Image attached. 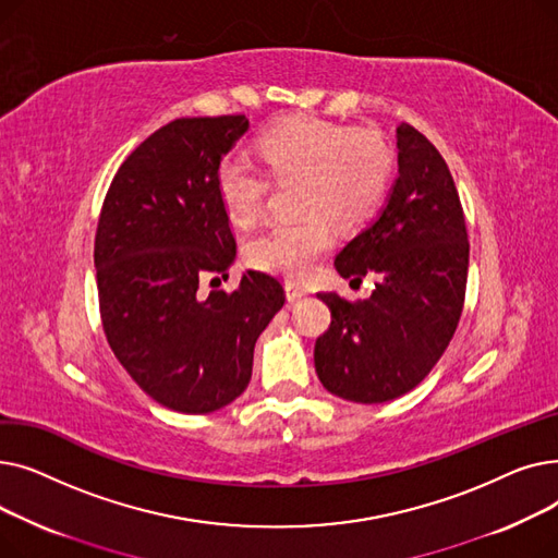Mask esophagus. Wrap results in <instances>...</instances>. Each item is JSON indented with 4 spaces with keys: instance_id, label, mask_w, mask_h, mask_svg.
Here are the masks:
<instances>
[{
    "instance_id": "esophagus-1",
    "label": "esophagus",
    "mask_w": 558,
    "mask_h": 558,
    "mask_svg": "<svg viewBox=\"0 0 558 558\" xmlns=\"http://www.w3.org/2000/svg\"><path fill=\"white\" fill-rule=\"evenodd\" d=\"M284 291H287V299L289 301H301L303 296H307V289L303 284H299V282H287Z\"/></svg>"
}]
</instances>
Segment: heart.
<instances>
[{
    "label": "heart",
    "mask_w": 558,
    "mask_h": 558,
    "mask_svg": "<svg viewBox=\"0 0 558 558\" xmlns=\"http://www.w3.org/2000/svg\"><path fill=\"white\" fill-rule=\"evenodd\" d=\"M259 151L276 181H301L299 213L274 223L246 246L257 269L305 280L332 246L328 219L339 228L362 223L383 198L393 158L375 129H348L312 117L282 122L259 137ZM269 175L240 154L217 167V194L228 217L253 223L267 203Z\"/></svg>",
    "instance_id": "heart-1"
}]
</instances>
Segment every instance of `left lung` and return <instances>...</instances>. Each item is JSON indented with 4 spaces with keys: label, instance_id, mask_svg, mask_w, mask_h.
<instances>
[{
    "label": "left lung",
    "instance_id": "1",
    "mask_svg": "<svg viewBox=\"0 0 558 558\" xmlns=\"http://www.w3.org/2000/svg\"><path fill=\"white\" fill-rule=\"evenodd\" d=\"M398 179L377 219L335 269L375 278L366 301L318 294L332 320L314 345L316 375L350 402H389L421 385L457 330L468 280V232L452 173L436 146L400 124Z\"/></svg>",
    "mask_w": 558,
    "mask_h": 558
}]
</instances>
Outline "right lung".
<instances>
[{"label":"right lung","mask_w":558,"mask_h":558,"mask_svg":"<svg viewBox=\"0 0 558 558\" xmlns=\"http://www.w3.org/2000/svg\"><path fill=\"white\" fill-rule=\"evenodd\" d=\"M248 129L244 114L183 117L158 129L117 169L95 238L99 310L114 357L156 402L210 414L251 383L253 348L284 305L280 280L228 276L238 244L217 194V167Z\"/></svg>","instance_id":"add662e5"}]
</instances>
